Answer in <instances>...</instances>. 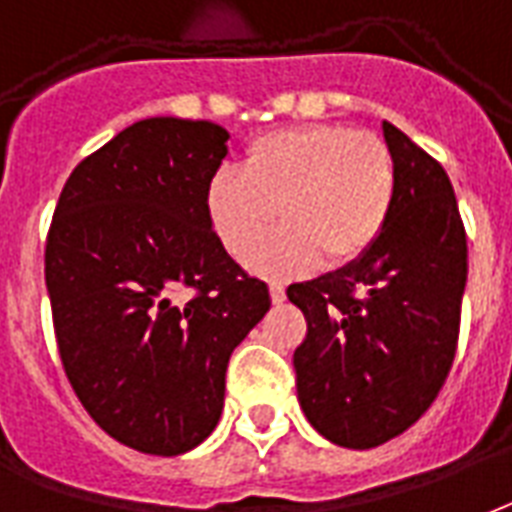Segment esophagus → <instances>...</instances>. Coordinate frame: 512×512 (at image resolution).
<instances>
[{
    "instance_id": "obj_1",
    "label": "esophagus",
    "mask_w": 512,
    "mask_h": 512,
    "mask_svg": "<svg viewBox=\"0 0 512 512\" xmlns=\"http://www.w3.org/2000/svg\"><path fill=\"white\" fill-rule=\"evenodd\" d=\"M271 301H274V304H282V301H285V287H282V282H271Z\"/></svg>"
}]
</instances>
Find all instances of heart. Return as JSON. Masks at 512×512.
<instances>
[{
	"instance_id": "obj_1",
	"label": "heart",
	"mask_w": 512,
	"mask_h": 512,
	"mask_svg": "<svg viewBox=\"0 0 512 512\" xmlns=\"http://www.w3.org/2000/svg\"><path fill=\"white\" fill-rule=\"evenodd\" d=\"M396 200L388 143L347 124H301L257 138L244 176L219 170L206 187V217L227 252L255 255L279 222L285 230L255 257L263 271L361 260L382 236Z\"/></svg>"
}]
</instances>
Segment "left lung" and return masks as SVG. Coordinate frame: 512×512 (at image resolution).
Listing matches in <instances>:
<instances>
[{"instance_id": "1", "label": "left lung", "mask_w": 512, "mask_h": 512, "mask_svg": "<svg viewBox=\"0 0 512 512\" xmlns=\"http://www.w3.org/2000/svg\"><path fill=\"white\" fill-rule=\"evenodd\" d=\"M396 200L377 244L350 266L287 287L306 317L295 388L333 445L377 448L429 410L456 358L467 233L448 173L391 121Z\"/></svg>"}]
</instances>
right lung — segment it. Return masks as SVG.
Returning a JSON list of instances; mask_svg holds the SVG:
<instances>
[{
	"mask_svg": "<svg viewBox=\"0 0 512 512\" xmlns=\"http://www.w3.org/2000/svg\"><path fill=\"white\" fill-rule=\"evenodd\" d=\"M227 138L211 121H135L78 162L45 241L64 374L105 434L151 456L217 429L227 361L271 306L206 217Z\"/></svg>",
	"mask_w": 512,
	"mask_h": 512,
	"instance_id": "add662e5",
	"label": "right lung"
}]
</instances>
